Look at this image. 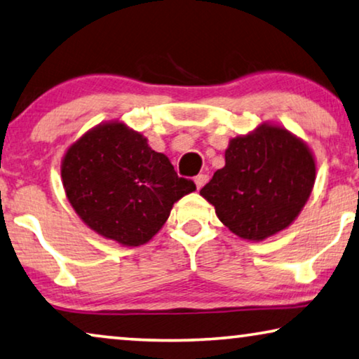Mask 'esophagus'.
I'll return each instance as SVG.
<instances>
[{
	"label": "esophagus",
	"mask_w": 359,
	"mask_h": 359,
	"mask_svg": "<svg viewBox=\"0 0 359 359\" xmlns=\"http://www.w3.org/2000/svg\"><path fill=\"white\" fill-rule=\"evenodd\" d=\"M208 179H210V177H208V174H198V175H196V177H195V184H196V189H198V190H200V189H201V187L206 184V182H208Z\"/></svg>",
	"instance_id": "34e87169"
}]
</instances>
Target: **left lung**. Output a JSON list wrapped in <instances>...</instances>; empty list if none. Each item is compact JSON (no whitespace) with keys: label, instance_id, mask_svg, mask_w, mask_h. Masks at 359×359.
Returning a JSON list of instances; mask_svg holds the SVG:
<instances>
[{"label":"left lung","instance_id":"left-lung-1","mask_svg":"<svg viewBox=\"0 0 359 359\" xmlns=\"http://www.w3.org/2000/svg\"><path fill=\"white\" fill-rule=\"evenodd\" d=\"M314 180L316 164L309 148L285 128L263 124L232 138L226 165L200 195L235 235L259 242L295 221Z\"/></svg>","mask_w":359,"mask_h":359}]
</instances>
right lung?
Wrapping results in <instances>:
<instances>
[{
    "mask_svg": "<svg viewBox=\"0 0 359 359\" xmlns=\"http://www.w3.org/2000/svg\"><path fill=\"white\" fill-rule=\"evenodd\" d=\"M61 177L80 219L126 247L149 242L174 203L196 190L194 180L179 177L165 154L122 122L101 124L80 137L62 159Z\"/></svg>",
    "mask_w": 359,
    "mask_h": 359,
    "instance_id": "right-lung-1",
    "label": "right lung"
}]
</instances>
